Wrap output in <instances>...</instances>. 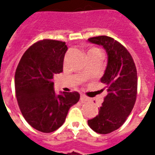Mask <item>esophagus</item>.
<instances>
[{
  "label": "esophagus",
  "instance_id": "34e87169",
  "mask_svg": "<svg viewBox=\"0 0 155 155\" xmlns=\"http://www.w3.org/2000/svg\"><path fill=\"white\" fill-rule=\"evenodd\" d=\"M89 101V98L86 97L84 94H81V102H85V101Z\"/></svg>",
  "mask_w": 155,
  "mask_h": 155
}]
</instances>
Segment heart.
Here are the masks:
<instances>
[{"mask_svg":"<svg viewBox=\"0 0 155 155\" xmlns=\"http://www.w3.org/2000/svg\"><path fill=\"white\" fill-rule=\"evenodd\" d=\"M89 54H101V52L97 48H92V49H91L90 51H88V55Z\"/></svg>","mask_w":155,"mask_h":155,"instance_id":"obj_1","label":"heart"}]
</instances>
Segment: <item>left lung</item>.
I'll list each match as a JSON object with an SVG mask.
<instances>
[{"label":"left lung","mask_w":155,"mask_h":155,"mask_svg":"<svg viewBox=\"0 0 155 155\" xmlns=\"http://www.w3.org/2000/svg\"><path fill=\"white\" fill-rule=\"evenodd\" d=\"M88 41L103 46L108 55L107 66L101 79L108 94L98 115L88 120L94 131L105 134L119 129L133 110L137 96L136 67L130 52L114 39L101 35Z\"/></svg>","instance_id":"1"}]
</instances>
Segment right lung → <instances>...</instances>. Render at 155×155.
Returning <instances> with one entry per match:
<instances>
[{
	"mask_svg": "<svg viewBox=\"0 0 155 155\" xmlns=\"http://www.w3.org/2000/svg\"><path fill=\"white\" fill-rule=\"evenodd\" d=\"M65 42L43 40L33 44L22 55L15 74V95L27 123L43 133H51L64 124L70 108L80 100V94H56L52 81L63 71Z\"/></svg>",
	"mask_w": 155,
	"mask_h": 155,
	"instance_id": "obj_1",
	"label": "right lung"
}]
</instances>
